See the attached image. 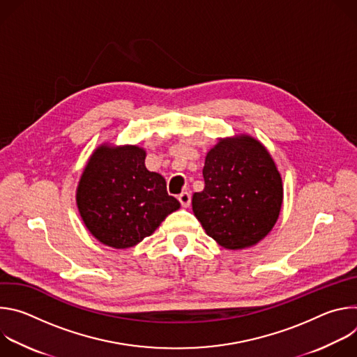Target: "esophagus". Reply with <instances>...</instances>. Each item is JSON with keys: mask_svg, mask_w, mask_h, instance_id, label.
<instances>
[{"mask_svg": "<svg viewBox=\"0 0 357 357\" xmlns=\"http://www.w3.org/2000/svg\"><path fill=\"white\" fill-rule=\"evenodd\" d=\"M178 200L181 202V205L183 208H188L190 205V193L189 192H182L179 196H178Z\"/></svg>", "mask_w": 357, "mask_h": 357, "instance_id": "esophagus-1", "label": "esophagus"}]
</instances>
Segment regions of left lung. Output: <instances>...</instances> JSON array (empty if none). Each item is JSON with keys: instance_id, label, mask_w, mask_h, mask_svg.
I'll list each match as a JSON object with an SVG mask.
<instances>
[{"instance_id": "obj_1", "label": "left lung", "mask_w": 357, "mask_h": 357, "mask_svg": "<svg viewBox=\"0 0 357 357\" xmlns=\"http://www.w3.org/2000/svg\"><path fill=\"white\" fill-rule=\"evenodd\" d=\"M205 189L192 196L196 219L219 245H256L275 226L284 199L281 174L254 137L219 138L203 167Z\"/></svg>"}]
</instances>
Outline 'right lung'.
<instances>
[{"label": "right lung", "instance_id": "right-lung-1", "mask_svg": "<svg viewBox=\"0 0 357 357\" xmlns=\"http://www.w3.org/2000/svg\"><path fill=\"white\" fill-rule=\"evenodd\" d=\"M138 145H98L76 189V205L86 229L116 250L137 245L154 233L181 203L167 192L162 175L145 167Z\"/></svg>", "mask_w": 357, "mask_h": 357}]
</instances>
